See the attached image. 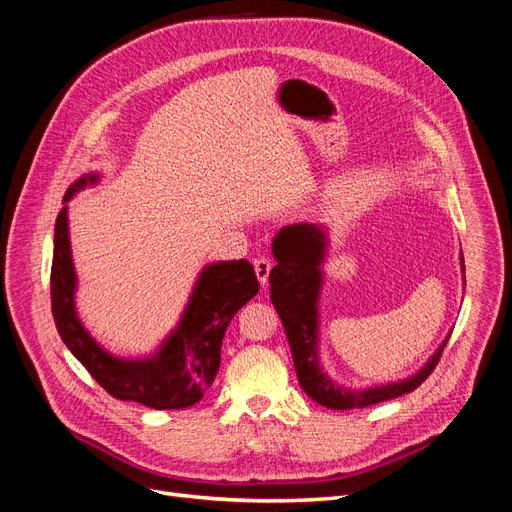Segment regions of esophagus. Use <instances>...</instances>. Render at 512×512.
Returning <instances> with one entry per match:
<instances>
[{
  "mask_svg": "<svg viewBox=\"0 0 512 512\" xmlns=\"http://www.w3.org/2000/svg\"><path fill=\"white\" fill-rule=\"evenodd\" d=\"M254 271H256V277H258L260 286L265 288L267 282H269V273H271V260H267V258H256V260H254Z\"/></svg>",
  "mask_w": 512,
  "mask_h": 512,
  "instance_id": "esophagus-1",
  "label": "esophagus"
}]
</instances>
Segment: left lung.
Wrapping results in <instances>:
<instances>
[{
  "instance_id": "8db88e82",
  "label": "left lung",
  "mask_w": 512,
  "mask_h": 512,
  "mask_svg": "<svg viewBox=\"0 0 512 512\" xmlns=\"http://www.w3.org/2000/svg\"><path fill=\"white\" fill-rule=\"evenodd\" d=\"M329 245V230L320 224H288L277 232L271 243L273 258L277 262L269 273L271 301L286 329L301 389L320 406L331 410L374 406L380 401L414 391L438 365L440 354L451 335H446L438 350L431 354V359L406 380L367 386V389H350V386L333 380L322 369L318 307L324 284L322 265L327 260ZM459 260L461 273L466 275L463 254ZM463 282H466V277H463Z\"/></svg>"
}]
</instances>
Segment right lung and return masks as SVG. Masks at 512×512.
Returning a JSON list of instances; mask_svg holds the SVG:
<instances>
[{"mask_svg": "<svg viewBox=\"0 0 512 512\" xmlns=\"http://www.w3.org/2000/svg\"><path fill=\"white\" fill-rule=\"evenodd\" d=\"M100 173L76 179L59 211L53 237L51 301L57 331L106 393L153 410H181L198 404L220 369V350L228 324L260 290L247 260H218L203 267L188 305L162 344L145 356H117L102 348L76 314V269L70 247L68 203L76 192L96 185Z\"/></svg>", "mask_w": 512, "mask_h": 512, "instance_id": "1", "label": "right lung"}]
</instances>
